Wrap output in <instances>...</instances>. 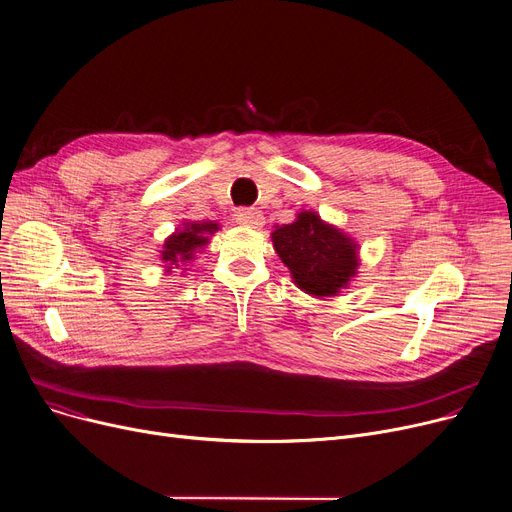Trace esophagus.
Instances as JSON below:
<instances>
[{
	"label": "esophagus",
	"instance_id": "34e87169",
	"mask_svg": "<svg viewBox=\"0 0 512 512\" xmlns=\"http://www.w3.org/2000/svg\"><path fill=\"white\" fill-rule=\"evenodd\" d=\"M236 224L259 230L265 222H263L261 211H257V209H240V211L236 213Z\"/></svg>",
	"mask_w": 512,
	"mask_h": 512
}]
</instances>
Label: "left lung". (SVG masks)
<instances>
[{
	"label": "left lung",
	"instance_id": "8db88e82",
	"mask_svg": "<svg viewBox=\"0 0 512 512\" xmlns=\"http://www.w3.org/2000/svg\"><path fill=\"white\" fill-rule=\"evenodd\" d=\"M272 242L292 282L315 299L338 297L357 276V240L315 211L303 209L294 222L274 226Z\"/></svg>",
	"mask_w": 512,
	"mask_h": 512
}]
</instances>
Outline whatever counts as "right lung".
Listing matches in <instances>:
<instances>
[{
  "label": "right lung",
  "instance_id": "add662e5",
  "mask_svg": "<svg viewBox=\"0 0 512 512\" xmlns=\"http://www.w3.org/2000/svg\"><path fill=\"white\" fill-rule=\"evenodd\" d=\"M220 230L218 222H188L184 220L166 240L164 249L159 251V259L166 267V274H172L176 270L188 272V263L195 261L197 253L205 249L209 242V236Z\"/></svg>",
  "mask_w": 512,
  "mask_h": 512
}]
</instances>
